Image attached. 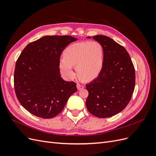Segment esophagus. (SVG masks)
I'll return each mask as SVG.
<instances>
[{"label": "esophagus", "mask_w": 156, "mask_h": 156, "mask_svg": "<svg viewBox=\"0 0 156 156\" xmlns=\"http://www.w3.org/2000/svg\"><path fill=\"white\" fill-rule=\"evenodd\" d=\"M77 88H78L79 90H81V89H83V88H84V85H83V84H80V83H79L77 84Z\"/></svg>", "instance_id": "34e87169"}]
</instances>
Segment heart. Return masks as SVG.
I'll return each mask as SVG.
<instances>
[{"mask_svg":"<svg viewBox=\"0 0 156 156\" xmlns=\"http://www.w3.org/2000/svg\"><path fill=\"white\" fill-rule=\"evenodd\" d=\"M104 64V50L98 41H82L69 45L59 62L62 72L69 78L74 77L73 65L78 74L87 81L96 79Z\"/></svg>","mask_w":156,"mask_h":156,"instance_id":"obj_1","label":"heart"}]
</instances>
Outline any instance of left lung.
<instances>
[{
	"label": "left lung",
	"instance_id": "left-lung-1",
	"mask_svg": "<svg viewBox=\"0 0 156 156\" xmlns=\"http://www.w3.org/2000/svg\"><path fill=\"white\" fill-rule=\"evenodd\" d=\"M92 38L103 46L104 64L98 77L86 84L88 92L86 105L92 115L108 118L120 112L130 101L135 88V71L123 46L106 36L97 35Z\"/></svg>",
	"mask_w": 156,
	"mask_h": 156
}]
</instances>
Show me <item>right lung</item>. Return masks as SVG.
Instances as JSON below:
<instances>
[{"label": "right lung", "mask_w": 156, "mask_h": 156, "mask_svg": "<svg viewBox=\"0 0 156 156\" xmlns=\"http://www.w3.org/2000/svg\"><path fill=\"white\" fill-rule=\"evenodd\" d=\"M77 40L70 36H45L28 44L16 61L14 88L17 100L31 114L52 119L77 92L76 83L60 74L62 51Z\"/></svg>", "instance_id": "add662e5"}]
</instances>
